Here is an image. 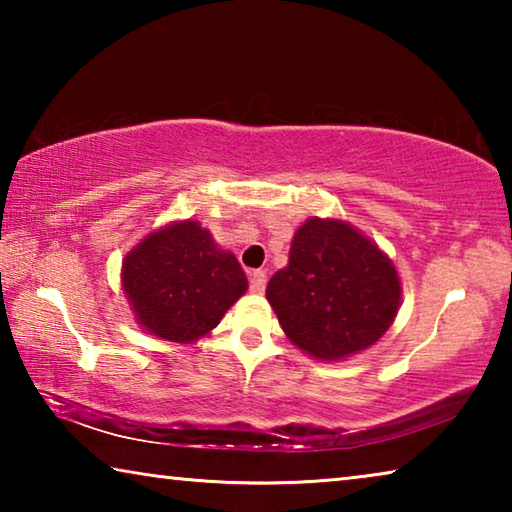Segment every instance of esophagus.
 <instances>
[{"label": "esophagus", "instance_id": "34e87169", "mask_svg": "<svg viewBox=\"0 0 512 512\" xmlns=\"http://www.w3.org/2000/svg\"><path fill=\"white\" fill-rule=\"evenodd\" d=\"M264 289H266V273L264 271L250 273V291L262 293Z\"/></svg>", "mask_w": 512, "mask_h": 512}]
</instances>
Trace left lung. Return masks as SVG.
Returning a JSON list of instances; mask_svg holds the SVG:
<instances>
[{"label":"left lung","instance_id":"8db88e82","mask_svg":"<svg viewBox=\"0 0 512 512\" xmlns=\"http://www.w3.org/2000/svg\"><path fill=\"white\" fill-rule=\"evenodd\" d=\"M293 345L318 361L370 348L400 309V275L386 253L339 219L311 216L293 235L289 264L266 287Z\"/></svg>","mask_w":512,"mask_h":512}]
</instances>
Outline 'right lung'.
I'll return each instance as SVG.
<instances>
[{
    "mask_svg": "<svg viewBox=\"0 0 512 512\" xmlns=\"http://www.w3.org/2000/svg\"><path fill=\"white\" fill-rule=\"evenodd\" d=\"M121 287L146 332L171 343H194L219 325L248 289L237 257L210 230L176 221L151 232L121 262Z\"/></svg>",
    "mask_w": 512,
    "mask_h": 512,
    "instance_id": "add662e5",
    "label": "right lung"
}]
</instances>
